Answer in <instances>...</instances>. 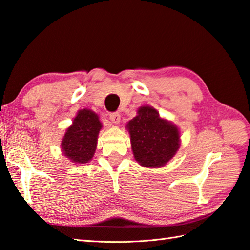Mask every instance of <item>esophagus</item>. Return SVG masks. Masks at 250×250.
<instances>
[{
	"label": "esophagus",
	"mask_w": 250,
	"mask_h": 250,
	"mask_svg": "<svg viewBox=\"0 0 250 250\" xmlns=\"http://www.w3.org/2000/svg\"><path fill=\"white\" fill-rule=\"evenodd\" d=\"M109 118H110V120H111L115 125L119 124L120 119H121V117H120V115H119V113H118V112H112V113H110Z\"/></svg>",
	"instance_id": "1"
}]
</instances>
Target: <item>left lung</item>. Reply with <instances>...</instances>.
Listing matches in <instances>:
<instances>
[{"instance_id":"obj_1","label":"left lung","mask_w":250,"mask_h":250,"mask_svg":"<svg viewBox=\"0 0 250 250\" xmlns=\"http://www.w3.org/2000/svg\"><path fill=\"white\" fill-rule=\"evenodd\" d=\"M135 161L143 167L166 165L180 147L179 130L151 106L139 108L126 125Z\"/></svg>"}]
</instances>
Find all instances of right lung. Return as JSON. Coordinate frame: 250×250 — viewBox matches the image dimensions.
<instances>
[{
  "mask_svg": "<svg viewBox=\"0 0 250 250\" xmlns=\"http://www.w3.org/2000/svg\"><path fill=\"white\" fill-rule=\"evenodd\" d=\"M98 116L89 109L79 110L73 124L66 129L61 148L64 156L75 164H85L92 160L102 129Z\"/></svg>",
  "mask_w": 250,
  "mask_h": 250,
  "instance_id": "1",
  "label": "right lung"
}]
</instances>
